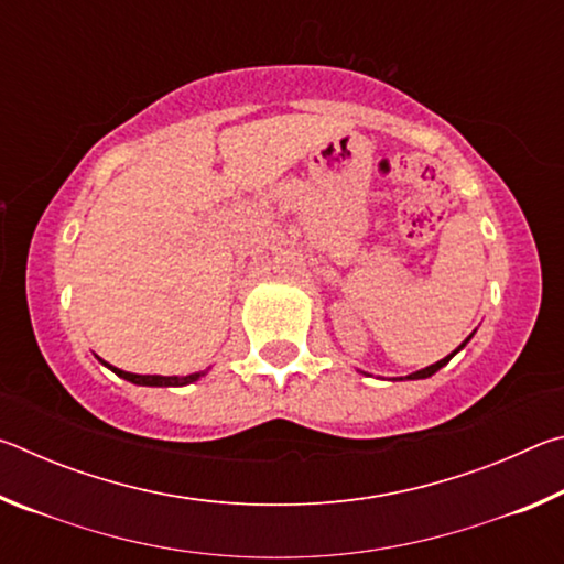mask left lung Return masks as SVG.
<instances>
[{"label": "left lung", "instance_id": "obj_1", "mask_svg": "<svg viewBox=\"0 0 564 564\" xmlns=\"http://www.w3.org/2000/svg\"><path fill=\"white\" fill-rule=\"evenodd\" d=\"M470 338H473V336H470ZM470 338H465V343H467V340H470ZM465 343H463V346H460V348H465ZM460 348H457V350H460ZM457 350H453V352H451V356H445L443 360H437V362H433V366H427V368H423V370H415V373H410L408 378H410V380H417V378H431V376H433V373H437V370H441L443 366H447V360H451V358L455 356V352H457Z\"/></svg>", "mask_w": 564, "mask_h": 564}]
</instances>
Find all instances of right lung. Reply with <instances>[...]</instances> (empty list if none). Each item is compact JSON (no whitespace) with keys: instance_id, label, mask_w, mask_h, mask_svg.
Listing matches in <instances>:
<instances>
[{"instance_id":"add662e5","label":"right lung","mask_w":564,"mask_h":564,"mask_svg":"<svg viewBox=\"0 0 564 564\" xmlns=\"http://www.w3.org/2000/svg\"><path fill=\"white\" fill-rule=\"evenodd\" d=\"M104 362V360H101ZM104 366H109V362H104ZM113 373H117L119 378H123V380H129V383H137V386H161V388H169V386H188V383H194V380H198L202 378L204 373H191V376H137V373H127V370H119V368H113V366H109Z\"/></svg>"}]
</instances>
